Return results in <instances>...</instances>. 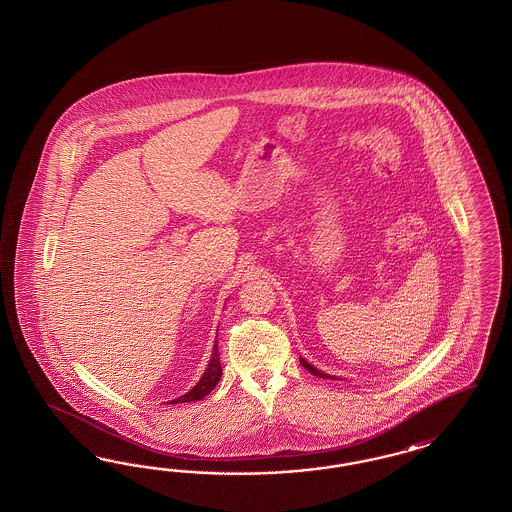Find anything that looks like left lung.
<instances>
[{
	"label": "left lung",
	"instance_id": "obj_1",
	"mask_svg": "<svg viewBox=\"0 0 512 512\" xmlns=\"http://www.w3.org/2000/svg\"><path fill=\"white\" fill-rule=\"evenodd\" d=\"M300 364H302V366H304L308 372L313 373V375H317V377H323V379H328V377H330V375H326V373L319 372L317 368H313V366L308 364L304 358H300ZM330 379H336V377H330Z\"/></svg>",
	"mask_w": 512,
	"mask_h": 512
}]
</instances>
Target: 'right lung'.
I'll return each instance as SVG.
<instances>
[{
  "instance_id": "right-lung-1",
  "label": "right lung",
  "mask_w": 512,
  "mask_h": 512,
  "mask_svg": "<svg viewBox=\"0 0 512 512\" xmlns=\"http://www.w3.org/2000/svg\"><path fill=\"white\" fill-rule=\"evenodd\" d=\"M221 379V362H219V355H217V340L214 341V349H212V358L208 362V368L202 373L201 381L191 388L187 394L172 400L171 403H186V402H199L204 396H208L217 383Z\"/></svg>"
}]
</instances>
